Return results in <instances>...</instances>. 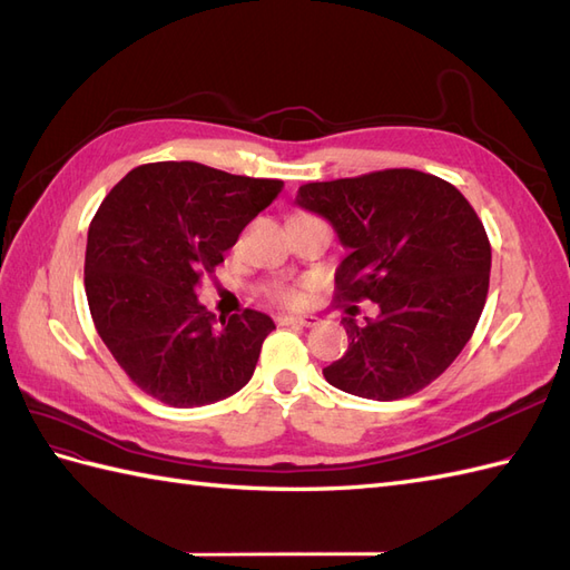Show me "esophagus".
<instances>
[{"mask_svg":"<svg viewBox=\"0 0 570 570\" xmlns=\"http://www.w3.org/2000/svg\"><path fill=\"white\" fill-rule=\"evenodd\" d=\"M281 325H304V327H312L318 323L316 316H281L278 318Z\"/></svg>","mask_w":570,"mask_h":570,"instance_id":"esophagus-1","label":"esophagus"}]
</instances>
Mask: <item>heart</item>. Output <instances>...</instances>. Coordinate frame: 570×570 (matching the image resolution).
I'll return each instance as SVG.
<instances>
[{"instance_id": "heart-1", "label": "heart", "mask_w": 570, "mask_h": 570, "mask_svg": "<svg viewBox=\"0 0 570 570\" xmlns=\"http://www.w3.org/2000/svg\"><path fill=\"white\" fill-rule=\"evenodd\" d=\"M271 297H273L275 302L285 304V306H299V304L304 302V292H302L299 287L287 285V287H275V289H271Z\"/></svg>"}]
</instances>
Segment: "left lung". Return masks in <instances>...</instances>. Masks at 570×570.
<instances>
[{
  "instance_id": "left-lung-1",
  "label": "left lung",
  "mask_w": 570,
  "mask_h": 570,
  "mask_svg": "<svg viewBox=\"0 0 570 570\" xmlns=\"http://www.w3.org/2000/svg\"><path fill=\"white\" fill-rule=\"evenodd\" d=\"M295 202L350 249L335 297L381 306L361 325L342 318L350 350L323 368L325 381L377 402L433 383L471 340L488 299L492 249L469 199L423 170L387 168L306 183Z\"/></svg>"
}]
</instances>
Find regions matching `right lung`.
Here are the masks:
<instances>
[{
	"label": "right lung",
	"instance_id": "add662e5",
	"mask_svg": "<svg viewBox=\"0 0 570 570\" xmlns=\"http://www.w3.org/2000/svg\"><path fill=\"white\" fill-rule=\"evenodd\" d=\"M281 189L283 180L159 161L132 168L101 202L88 230L85 295L101 342L154 400L193 409L249 383L275 323L245 308L218 325L197 287Z\"/></svg>",
	"mask_w": 570,
	"mask_h": 570
}]
</instances>
